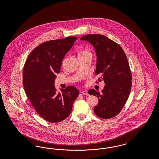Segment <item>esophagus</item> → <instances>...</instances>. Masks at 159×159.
Instances as JSON below:
<instances>
[{"label": "esophagus", "mask_w": 159, "mask_h": 159, "mask_svg": "<svg viewBox=\"0 0 159 159\" xmlns=\"http://www.w3.org/2000/svg\"><path fill=\"white\" fill-rule=\"evenodd\" d=\"M81 93H82L83 95H85V96H89V95L86 91H82V92H81Z\"/></svg>", "instance_id": "34e87169"}]
</instances>
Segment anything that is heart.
Here are the masks:
<instances>
[{
  "label": "heart",
  "instance_id": "1",
  "mask_svg": "<svg viewBox=\"0 0 159 159\" xmlns=\"http://www.w3.org/2000/svg\"><path fill=\"white\" fill-rule=\"evenodd\" d=\"M89 53H90L89 51L85 50V49H83V50H81V51H80L79 52V53H78V57L79 58V57H84V56L86 55L87 54H89Z\"/></svg>",
  "mask_w": 159,
  "mask_h": 159
}]
</instances>
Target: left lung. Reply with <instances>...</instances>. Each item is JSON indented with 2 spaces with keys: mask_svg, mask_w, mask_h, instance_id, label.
<instances>
[{
  "mask_svg": "<svg viewBox=\"0 0 159 159\" xmlns=\"http://www.w3.org/2000/svg\"><path fill=\"white\" fill-rule=\"evenodd\" d=\"M92 43L97 55L96 83L104 80L106 85L100 92L89 90L97 97L98 103L94 108L97 116L110 119L117 116L127 101L132 87V74L127 57L118 43L101 34H88L81 37Z\"/></svg>",
  "mask_w": 159,
  "mask_h": 159,
  "instance_id": "obj_1",
  "label": "left lung"
}]
</instances>
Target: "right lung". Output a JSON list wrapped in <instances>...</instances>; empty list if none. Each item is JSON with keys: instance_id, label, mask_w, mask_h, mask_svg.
Segmentation results:
<instances>
[{"instance_id": "add662e5", "label": "right lung", "mask_w": 159, "mask_h": 159, "mask_svg": "<svg viewBox=\"0 0 159 159\" xmlns=\"http://www.w3.org/2000/svg\"><path fill=\"white\" fill-rule=\"evenodd\" d=\"M76 39V37H68L41 43L30 53L24 64L25 94L37 113L49 122H59L69 116L79 96L75 87H66L60 93L54 86L63 59Z\"/></svg>"}]
</instances>
